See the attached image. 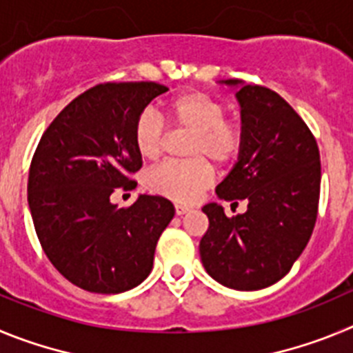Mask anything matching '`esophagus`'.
Returning <instances> with one entry per match:
<instances>
[{"instance_id": "34e87169", "label": "esophagus", "mask_w": 353, "mask_h": 353, "mask_svg": "<svg viewBox=\"0 0 353 353\" xmlns=\"http://www.w3.org/2000/svg\"><path fill=\"white\" fill-rule=\"evenodd\" d=\"M190 211V208H186V205H183V204H176V214L177 216H183V214H186V212Z\"/></svg>"}]
</instances>
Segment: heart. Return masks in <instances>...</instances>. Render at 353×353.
<instances>
[{"instance_id": "obj_1", "label": "heart", "mask_w": 353, "mask_h": 353, "mask_svg": "<svg viewBox=\"0 0 353 353\" xmlns=\"http://www.w3.org/2000/svg\"><path fill=\"white\" fill-rule=\"evenodd\" d=\"M227 109L220 100L200 91H190L172 98L165 107V117L176 126L193 132L186 161H167L158 165L145 177L151 192L176 202H193L212 181L216 165L236 160L243 148V130L237 123L227 121ZM163 121L153 112L144 110L133 126V144L139 157L154 160L163 148Z\"/></svg>"}]
</instances>
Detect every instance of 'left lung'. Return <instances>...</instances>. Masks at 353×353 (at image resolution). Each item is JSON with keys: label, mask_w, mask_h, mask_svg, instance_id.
<instances>
[{"label": "left lung", "mask_w": 353, "mask_h": 353, "mask_svg": "<svg viewBox=\"0 0 353 353\" xmlns=\"http://www.w3.org/2000/svg\"><path fill=\"white\" fill-rule=\"evenodd\" d=\"M220 84L237 90L243 148L216 195L232 205L248 200V209L227 218L216 202L202 208L209 228L200 239V259L223 287L260 290L290 271L315 228L319 145L278 93L237 79Z\"/></svg>", "instance_id": "left-lung-1"}]
</instances>
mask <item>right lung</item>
Masks as SVG:
<instances>
[{"label":"right lung","instance_id":"1","mask_svg":"<svg viewBox=\"0 0 353 353\" xmlns=\"http://www.w3.org/2000/svg\"><path fill=\"white\" fill-rule=\"evenodd\" d=\"M165 91L157 82L94 85L58 114L34 151L28 204L37 236L54 268L88 292L141 285L176 214L163 196L139 195L126 209L110 199L137 184L128 179L142 167L133 126Z\"/></svg>","mask_w":353,"mask_h":353}]
</instances>
